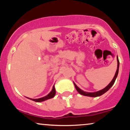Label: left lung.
I'll use <instances>...</instances> for the list:
<instances>
[{
	"label": "left lung",
	"mask_w": 130,
	"mask_h": 130,
	"mask_svg": "<svg viewBox=\"0 0 130 130\" xmlns=\"http://www.w3.org/2000/svg\"><path fill=\"white\" fill-rule=\"evenodd\" d=\"M117 62H118V66H117V69L116 73H115L114 77H113V79L112 80L111 83H110L106 87V88H105L104 89H103L102 90H99V91H98L96 92H93V93H89V92H86L83 91V90H82L80 89H79V88H78V87L76 86V85L75 84V83H74V86H75V88L76 89V90H77V92H79L80 94H81V95H84V96H90V97L99 96L102 95L104 93H105L106 92H107L108 90L111 88L112 86V85L114 84L115 80H116V78L117 77V76H118V70H119V65H120V62H119V60H118V57H117Z\"/></svg>",
	"instance_id": "left-lung-1"
}]
</instances>
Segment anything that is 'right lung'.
<instances>
[{"label":"right lung","instance_id":"obj_1","mask_svg":"<svg viewBox=\"0 0 130 130\" xmlns=\"http://www.w3.org/2000/svg\"><path fill=\"white\" fill-rule=\"evenodd\" d=\"M55 95H56V89H55L54 85V86H53V89H52V90H51V92L48 94V95L45 96H44L43 98H39V99H31V98H29V99H31V100H32L34 101H35V102H42V101L47 100V99L52 98Z\"/></svg>","mask_w":130,"mask_h":130}]
</instances>
